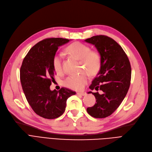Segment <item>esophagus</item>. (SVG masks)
Returning <instances> with one entry per match:
<instances>
[{
    "label": "esophagus",
    "mask_w": 152,
    "mask_h": 152,
    "mask_svg": "<svg viewBox=\"0 0 152 152\" xmlns=\"http://www.w3.org/2000/svg\"><path fill=\"white\" fill-rule=\"evenodd\" d=\"M77 94L78 95H81V96H85L86 95V93L85 92H77Z\"/></svg>",
    "instance_id": "34e87169"
}]
</instances>
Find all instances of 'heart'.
Wrapping results in <instances>:
<instances>
[{"label":"heart","mask_w":152,"mask_h":152,"mask_svg":"<svg viewBox=\"0 0 152 152\" xmlns=\"http://www.w3.org/2000/svg\"><path fill=\"white\" fill-rule=\"evenodd\" d=\"M66 52L76 59L80 60V74L71 75L63 81V85L74 90H80L89 80V73L91 75L97 74L101 67V56L95 50H91L88 45L80 42L70 44L66 49ZM53 65L56 72L63 71V55L56 54L53 59ZM88 72H87L86 71Z\"/></svg>","instance_id":"1"}]
</instances>
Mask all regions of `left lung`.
<instances>
[{
    "mask_svg": "<svg viewBox=\"0 0 152 152\" xmlns=\"http://www.w3.org/2000/svg\"><path fill=\"white\" fill-rule=\"evenodd\" d=\"M86 42L95 46L101 56V67L89 88L102 90L92 93L96 103L87 112L96 118L111 115L118 108L128 93L131 81V65L122 48L113 39L104 35L93 36Z\"/></svg>",
    "mask_w": 152,
    "mask_h": 152,
    "instance_id": "8db88e82",
    "label": "left lung"
}]
</instances>
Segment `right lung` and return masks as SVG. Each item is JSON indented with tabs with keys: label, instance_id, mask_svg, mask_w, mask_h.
I'll return each instance as SVG.
<instances>
[{
	"label": "right lung",
	"instance_id": "add662e5",
	"mask_svg": "<svg viewBox=\"0 0 152 152\" xmlns=\"http://www.w3.org/2000/svg\"><path fill=\"white\" fill-rule=\"evenodd\" d=\"M70 40L48 38L39 42L28 52L20 69V80L28 103L35 113L44 118L54 119L64 113L66 101L76 94L66 88L51 91L54 80L53 59L58 48Z\"/></svg>",
	"mask_w": 152,
	"mask_h": 152
}]
</instances>
